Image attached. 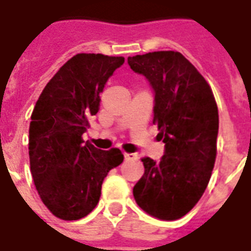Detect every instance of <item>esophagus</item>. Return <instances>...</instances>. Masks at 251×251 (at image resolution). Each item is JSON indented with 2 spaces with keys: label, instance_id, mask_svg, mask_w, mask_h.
Returning <instances> with one entry per match:
<instances>
[{
  "label": "esophagus",
  "instance_id": "34e87169",
  "mask_svg": "<svg viewBox=\"0 0 251 251\" xmlns=\"http://www.w3.org/2000/svg\"><path fill=\"white\" fill-rule=\"evenodd\" d=\"M138 156L136 153H125V160H137Z\"/></svg>",
  "mask_w": 251,
  "mask_h": 251
}]
</instances>
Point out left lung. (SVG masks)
Masks as SVG:
<instances>
[{
	"label": "left lung",
	"mask_w": 251,
	"mask_h": 251,
	"mask_svg": "<svg viewBox=\"0 0 251 251\" xmlns=\"http://www.w3.org/2000/svg\"><path fill=\"white\" fill-rule=\"evenodd\" d=\"M154 91L153 124L165 144L160 161L144 157L145 172L133 188L149 215L176 221L204 194L216 158L219 115L210 84L180 52L127 57Z\"/></svg>",
	"instance_id": "obj_1"
}]
</instances>
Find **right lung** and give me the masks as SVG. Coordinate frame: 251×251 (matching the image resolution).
I'll list each match as a JSON object with an SVG mask.
<instances>
[{"label": "right lung", "instance_id": "right-lung-1", "mask_svg": "<svg viewBox=\"0 0 251 251\" xmlns=\"http://www.w3.org/2000/svg\"><path fill=\"white\" fill-rule=\"evenodd\" d=\"M122 56L77 53L53 75L30 117L29 163L43 203L63 221H77L98 204L104 177L124 161L120 149L100 151L83 133L99 110L100 93Z\"/></svg>", "mask_w": 251, "mask_h": 251}]
</instances>
